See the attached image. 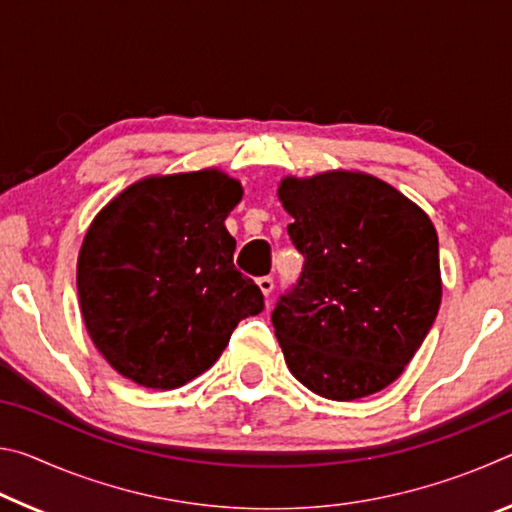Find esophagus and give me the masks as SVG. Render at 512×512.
Returning a JSON list of instances; mask_svg holds the SVG:
<instances>
[{
  "mask_svg": "<svg viewBox=\"0 0 512 512\" xmlns=\"http://www.w3.org/2000/svg\"><path fill=\"white\" fill-rule=\"evenodd\" d=\"M257 284H259V289H262V293H264V296L268 298V296H271V293H273V289H275V280H273V277L271 275H264V277H259V280H257Z\"/></svg>",
  "mask_w": 512,
  "mask_h": 512,
  "instance_id": "obj_1",
  "label": "esophagus"
}]
</instances>
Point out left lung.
<instances>
[{"instance_id":"left-lung-1","label":"left lung","mask_w":512,"mask_h":512,"mask_svg":"<svg viewBox=\"0 0 512 512\" xmlns=\"http://www.w3.org/2000/svg\"><path fill=\"white\" fill-rule=\"evenodd\" d=\"M277 196L305 257L271 314L291 375L336 402L381 391L409 366L438 316L436 228L368 173L284 178Z\"/></svg>"}]
</instances>
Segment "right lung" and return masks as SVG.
Returning <instances> with one entry per match:
<instances>
[{
  "mask_svg": "<svg viewBox=\"0 0 512 512\" xmlns=\"http://www.w3.org/2000/svg\"><path fill=\"white\" fill-rule=\"evenodd\" d=\"M239 201L241 185L221 171L153 176L92 221L76 287L90 339L119 375L183 386L214 366L239 320L264 309L223 225Z\"/></svg>",
  "mask_w": 512,
  "mask_h": 512,
  "instance_id": "1",
  "label": "right lung"
}]
</instances>
